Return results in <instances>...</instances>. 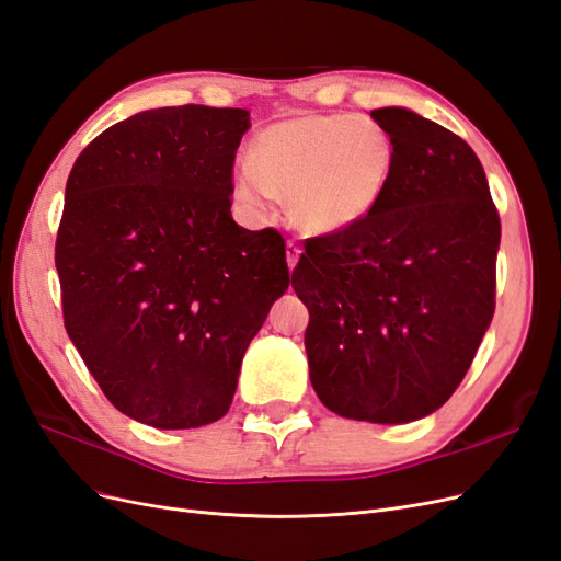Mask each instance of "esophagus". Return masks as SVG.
Here are the masks:
<instances>
[{
    "label": "esophagus",
    "mask_w": 561,
    "mask_h": 561,
    "mask_svg": "<svg viewBox=\"0 0 561 561\" xmlns=\"http://www.w3.org/2000/svg\"><path fill=\"white\" fill-rule=\"evenodd\" d=\"M299 254H301L299 245H297V243H293V241H287V245H285V257H287V266L295 268V266H297V262H299Z\"/></svg>",
    "instance_id": "1"
}]
</instances>
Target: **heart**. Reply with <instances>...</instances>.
Instances as JSON below:
<instances>
[{"label": "heart", "mask_w": 561, "mask_h": 561, "mask_svg": "<svg viewBox=\"0 0 561 561\" xmlns=\"http://www.w3.org/2000/svg\"><path fill=\"white\" fill-rule=\"evenodd\" d=\"M393 165V138L375 118L299 114L250 140L248 163L233 173V196L254 213L280 196L299 229L334 233L377 208Z\"/></svg>", "instance_id": "obj_1"}]
</instances>
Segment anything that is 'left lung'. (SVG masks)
Here are the masks:
<instances>
[{
	"label": "left lung",
	"mask_w": 561,
	"mask_h": 561,
	"mask_svg": "<svg viewBox=\"0 0 561 561\" xmlns=\"http://www.w3.org/2000/svg\"><path fill=\"white\" fill-rule=\"evenodd\" d=\"M396 145L377 208L309 239L293 287L320 402L371 423L439 410L494 318L501 219L466 140L404 107L371 112Z\"/></svg>",
	"instance_id": "obj_1"
}]
</instances>
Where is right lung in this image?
Wrapping results in <instances>:
<instances>
[{
    "instance_id": "right-lung-1",
    "label": "right lung",
    "mask_w": 561,
    "mask_h": 561,
    "mask_svg": "<svg viewBox=\"0 0 561 561\" xmlns=\"http://www.w3.org/2000/svg\"><path fill=\"white\" fill-rule=\"evenodd\" d=\"M248 128V110H147L100 133L67 178L65 330L107 400L147 426L222 419L252 336L290 285L283 236L231 217Z\"/></svg>"
}]
</instances>
